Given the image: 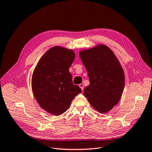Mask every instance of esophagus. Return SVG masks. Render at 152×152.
I'll use <instances>...</instances> for the list:
<instances>
[{"mask_svg":"<svg viewBox=\"0 0 152 152\" xmlns=\"http://www.w3.org/2000/svg\"><path fill=\"white\" fill-rule=\"evenodd\" d=\"M79 87L81 88V90L83 91V88H84V85H83V83H81V84H80V85H79Z\"/></svg>","mask_w":152,"mask_h":152,"instance_id":"1","label":"esophagus"}]
</instances>
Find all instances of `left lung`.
Segmentation results:
<instances>
[{
  "label": "left lung",
  "mask_w": 152,
  "mask_h": 152,
  "mask_svg": "<svg viewBox=\"0 0 152 152\" xmlns=\"http://www.w3.org/2000/svg\"><path fill=\"white\" fill-rule=\"evenodd\" d=\"M79 56L86 68L90 84L83 94L102 114L112 109L121 98L124 73L113 51L105 45L82 50Z\"/></svg>",
  "instance_id": "8db88e82"
}]
</instances>
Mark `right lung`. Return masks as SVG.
I'll list each match as a JSON object with an SVG mask.
<instances>
[{"label":"right lung","mask_w":152,"mask_h":152,"mask_svg":"<svg viewBox=\"0 0 152 152\" xmlns=\"http://www.w3.org/2000/svg\"><path fill=\"white\" fill-rule=\"evenodd\" d=\"M74 50L54 46L39 60L32 75L34 98L40 107L54 115H61L81 92L72 83L69 68L75 60Z\"/></svg>","instance_id":"add662e5"}]
</instances>
